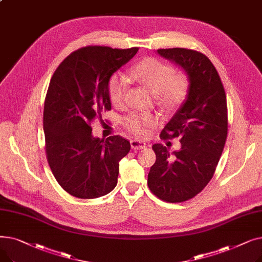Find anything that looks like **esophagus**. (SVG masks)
I'll list each match as a JSON object with an SVG mask.
<instances>
[{
    "instance_id": "obj_1",
    "label": "esophagus",
    "mask_w": 262,
    "mask_h": 262,
    "mask_svg": "<svg viewBox=\"0 0 262 262\" xmlns=\"http://www.w3.org/2000/svg\"><path fill=\"white\" fill-rule=\"evenodd\" d=\"M130 146L133 149H141L146 147V143L139 140H130Z\"/></svg>"
}]
</instances>
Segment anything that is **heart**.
<instances>
[{
	"mask_svg": "<svg viewBox=\"0 0 262 262\" xmlns=\"http://www.w3.org/2000/svg\"><path fill=\"white\" fill-rule=\"evenodd\" d=\"M130 77L146 86L155 94L159 105L172 108L186 98L189 80L184 73H175L174 68L154 57H148L137 63L130 70ZM128 88L126 77L115 73L108 81L109 100L115 106H121L125 100ZM157 123V118L146 113H130L122 120L125 129L138 137H144L149 127Z\"/></svg>",
	"mask_w": 262,
	"mask_h": 262,
	"instance_id": "heart-1",
	"label": "heart"
}]
</instances>
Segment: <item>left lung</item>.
<instances>
[{
  "instance_id": "8db88e82",
  "label": "left lung",
  "mask_w": 262,
  "mask_h": 262,
  "mask_svg": "<svg viewBox=\"0 0 262 262\" xmlns=\"http://www.w3.org/2000/svg\"><path fill=\"white\" fill-rule=\"evenodd\" d=\"M157 52L184 69L189 88L160 134L161 139L180 137L182 147L170 154L162 144L152 146L156 161L147 186L158 199L181 203L199 194L214 174L227 138L226 94L216 69L203 53L184 48Z\"/></svg>"
}]
</instances>
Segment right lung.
I'll list each match as a JSON object with an SVG mask.
<instances>
[{
	"mask_svg": "<svg viewBox=\"0 0 262 262\" xmlns=\"http://www.w3.org/2000/svg\"><path fill=\"white\" fill-rule=\"evenodd\" d=\"M138 48H80L58 66L43 109L46 153L60 187L78 199H95L114 190L119 162L130 149L121 136L94 138L91 123L112 109L108 81Z\"/></svg>",
	"mask_w": 262,
	"mask_h": 262,
	"instance_id": "obj_1",
	"label": "right lung"
}]
</instances>
